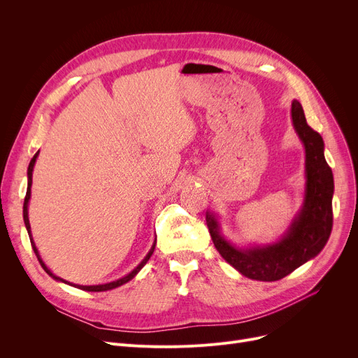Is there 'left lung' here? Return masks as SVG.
Returning <instances> with one entry per match:
<instances>
[{"label": "left lung", "mask_w": 358, "mask_h": 358, "mask_svg": "<svg viewBox=\"0 0 358 358\" xmlns=\"http://www.w3.org/2000/svg\"><path fill=\"white\" fill-rule=\"evenodd\" d=\"M292 122L305 146V197L302 209L278 241L238 248L220 232L217 216L206 212V223L216 250L242 275L259 281L286 277L324 250L332 231L334 176L324 155V139L308 123L297 100L292 101Z\"/></svg>", "instance_id": "8db88e82"}]
</instances>
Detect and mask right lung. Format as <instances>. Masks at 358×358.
I'll list each match as a JSON object with an SVG mask.
<instances>
[{
	"label": "right lung",
	"instance_id": "right-lung-1",
	"mask_svg": "<svg viewBox=\"0 0 358 358\" xmlns=\"http://www.w3.org/2000/svg\"><path fill=\"white\" fill-rule=\"evenodd\" d=\"M37 155H39V152H36L34 154V157L31 158V161H30V164H29V168H27V193H26V197H24V204H23V219H24V224H26V229H27V234H29V238H30V242H31V247H33V251H34V254H36V257H37V259H39V262H41V266L43 267V270L53 278V280H56V281H61V283H65V285H69V286H73V287H77V289H81V290H85V292H107V290H113V289H116V287H119V286H123L124 283H127V281H130L131 278H134L142 268H143V266L146 264L148 262V259L150 258V255L154 254V250H155V245H157V238H155V241H154V243H152V247H150V250H149V252L146 254V257L139 262V266L136 267V268H134L131 270L129 274H126L124 277H122V278H119V280H115V281H110V283H104V285H96V286H81V285H72V283H69V281H66V280H64V278H61V277H58V275H55L48 267H46V264L43 262V259H42V257H41V254H39V251H37V248H36V245H34V241H33V236H31V229H30V222H29V201H30V196H31V177H33V168H34V164H36V159H37Z\"/></svg>",
	"mask_w": 358,
	"mask_h": 358
}]
</instances>
